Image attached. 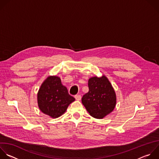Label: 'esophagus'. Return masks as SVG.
I'll return each mask as SVG.
<instances>
[{"instance_id":"1","label":"esophagus","mask_w":159,"mask_h":159,"mask_svg":"<svg viewBox=\"0 0 159 159\" xmlns=\"http://www.w3.org/2000/svg\"><path fill=\"white\" fill-rule=\"evenodd\" d=\"M75 98L77 100H81V95H75Z\"/></svg>"}]
</instances>
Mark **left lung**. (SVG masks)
Instances as JSON below:
<instances>
[{"label": "left lung", "instance_id": "obj_1", "mask_svg": "<svg viewBox=\"0 0 159 159\" xmlns=\"http://www.w3.org/2000/svg\"><path fill=\"white\" fill-rule=\"evenodd\" d=\"M88 86L89 92L83 95L82 102L92 117L103 119L116 107L115 90L105 75L90 78Z\"/></svg>", "mask_w": 159, "mask_h": 159}]
</instances>
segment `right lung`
Segmentation results:
<instances>
[{"label":"right lung","instance_id":"right-lung-1","mask_svg":"<svg viewBox=\"0 0 159 159\" xmlns=\"http://www.w3.org/2000/svg\"><path fill=\"white\" fill-rule=\"evenodd\" d=\"M75 98L70 95L67 89L61 83L60 77H48L41 85L37 93L39 109L52 118H57L66 111Z\"/></svg>","mask_w":159,"mask_h":159}]
</instances>
